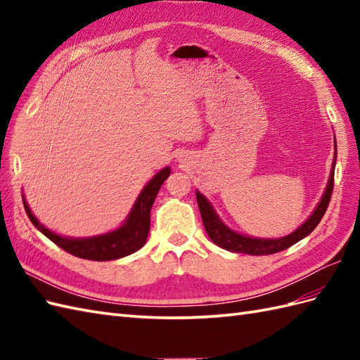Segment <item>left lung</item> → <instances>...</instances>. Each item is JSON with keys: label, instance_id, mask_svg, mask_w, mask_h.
Listing matches in <instances>:
<instances>
[{"label": "left lung", "instance_id": "left-lung-1", "mask_svg": "<svg viewBox=\"0 0 360 360\" xmlns=\"http://www.w3.org/2000/svg\"><path fill=\"white\" fill-rule=\"evenodd\" d=\"M335 158H338V150L334 153V162L330 173V181H328V186L325 188V193L320 200L316 210L312 212V215L304 221V223L283 238H275V240H264V238H252V236H244L241 233L233 232L232 229H229L223 221L218 218V215L213 210L212 204L207 201V198L196 192V200H198V207H200L204 229L210 240L217 244V246L223 248L226 250L236 252V254H249V255H271L277 254V252L285 250L292 246V244L303 240L304 236H308L317 224L320 219L323 218L325 212L328 209V204L331 201L333 188H334V167H335Z\"/></svg>", "mask_w": 360, "mask_h": 360}]
</instances>
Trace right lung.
<instances>
[{
	"instance_id": "add662e5",
	"label": "right lung",
	"mask_w": 360,
	"mask_h": 360,
	"mask_svg": "<svg viewBox=\"0 0 360 360\" xmlns=\"http://www.w3.org/2000/svg\"><path fill=\"white\" fill-rule=\"evenodd\" d=\"M168 176H170V168L165 167L164 170H160L143 187L141 195L137 196L128 218L125 219V223L119 229L98 236H91V238H66V236L53 233L49 229H46L43 224L38 223V219L32 215V212H30L25 200H22V204H25V210L30 223L44 236H48L52 243H56L58 248H62L63 250L70 252L71 255L79 258L93 259V262H110V259H117L133 254V252L139 250L145 241H147L150 232L151 205L156 200L160 186L164 184V181Z\"/></svg>"
}]
</instances>
